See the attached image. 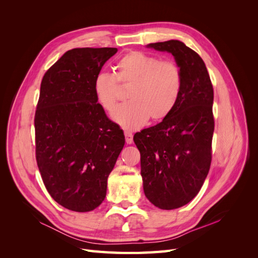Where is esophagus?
<instances>
[{
    "label": "esophagus",
    "mask_w": 258,
    "mask_h": 258,
    "mask_svg": "<svg viewBox=\"0 0 258 258\" xmlns=\"http://www.w3.org/2000/svg\"><path fill=\"white\" fill-rule=\"evenodd\" d=\"M124 137H126V143L127 144H131L134 142V136H132V132L130 131H124Z\"/></svg>",
    "instance_id": "34e87169"
}]
</instances>
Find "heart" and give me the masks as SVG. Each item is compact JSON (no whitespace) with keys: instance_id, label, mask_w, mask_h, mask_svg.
I'll return each mask as SVG.
<instances>
[{"instance_id":"heart-1","label":"heart","mask_w":258,"mask_h":258,"mask_svg":"<svg viewBox=\"0 0 258 258\" xmlns=\"http://www.w3.org/2000/svg\"><path fill=\"white\" fill-rule=\"evenodd\" d=\"M119 84L129 86L130 101L117 108L113 118L124 129L134 130L151 117L159 121L172 113L181 96L183 76L174 61L131 50L117 60L114 74L101 72L93 80L96 99L106 112H113L118 103Z\"/></svg>"}]
</instances>
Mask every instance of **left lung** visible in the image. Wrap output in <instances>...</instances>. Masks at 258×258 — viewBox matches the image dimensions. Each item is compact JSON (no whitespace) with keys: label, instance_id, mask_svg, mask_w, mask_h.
<instances>
[{"label":"left lung","instance_id":"left-lung-1","mask_svg":"<svg viewBox=\"0 0 258 258\" xmlns=\"http://www.w3.org/2000/svg\"><path fill=\"white\" fill-rule=\"evenodd\" d=\"M146 47L170 52L183 76L177 103L156 126L138 132L146 198L162 210L181 208L201 189L212 160L213 86L199 54L177 40Z\"/></svg>","mask_w":258,"mask_h":258}]
</instances>
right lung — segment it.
Returning a JSON list of instances; mask_svg holds the SVG:
<instances>
[{"label":"right lung","instance_id":"1","mask_svg":"<svg viewBox=\"0 0 258 258\" xmlns=\"http://www.w3.org/2000/svg\"><path fill=\"white\" fill-rule=\"evenodd\" d=\"M117 48H74L45 73L38 99L35 154L52 199L89 212L106 196L107 177L124 145L123 131L107 118L92 84Z\"/></svg>","mask_w":258,"mask_h":258}]
</instances>
